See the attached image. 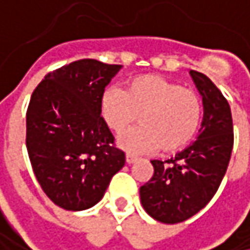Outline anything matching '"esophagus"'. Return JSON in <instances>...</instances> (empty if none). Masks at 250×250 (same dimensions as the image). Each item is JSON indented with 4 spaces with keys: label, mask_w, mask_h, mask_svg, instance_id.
I'll use <instances>...</instances> for the list:
<instances>
[{
    "label": "esophagus",
    "mask_w": 250,
    "mask_h": 250,
    "mask_svg": "<svg viewBox=\"0 0 250 250\" xmlns=\"http://www.w3.org/2000/svg\"><path fill=\"white\" fill-rule=\"evenodd\" d=\"M125 159H126V164H134V162L138 161V158H136V156H134V155H129V153L125 156Z\"/></svg>",
    "instance_id": "1"
}]
</instances>
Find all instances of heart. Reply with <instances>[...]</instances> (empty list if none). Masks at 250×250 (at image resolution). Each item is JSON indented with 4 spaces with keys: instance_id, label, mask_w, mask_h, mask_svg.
Here are the masks:
<instances>
[{
    "instance_id": "heart-1",
    "label": "heart",
    "mask_w": 250,
    "mask_h": 250,
    "mask_svg": "<svg viewBox=\"0 0 250 250\" xmlns=\"http://www.w3.org/2000/svg\"><path fill=\"white\" fill-rule=\"evenodd\" d=\"M101 114L114 132H122L139 117L141 126L118 136V145L131 153L161 148L173 153L195 138L202 121L199 95L156 74L139 75L125 91L108 88L101 98Z\"/></svg>"
}]
</instances>
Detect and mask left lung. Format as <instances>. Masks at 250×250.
Returning <instances> with one entry per match:
<instances>
[{
    "label": "left lung",
    "mask_w": 250,
    "mask_h": 250,
    "mask_svg": "<svg viewBox=\"0 0 250 250\" xmlns=\"http://www.w3.org/2000/svg\"><path fill=\"white\" fill-rule=\"evenodd\" d=\"M202 97L204 118L198 139L168 161H151L153 176L139 189L148 215L179 223L204 209L216 193L233 148V124L228 101L206 75L189 71Z\"/></svg>",
    "instance_id": "obj_1"
}]
</instances>
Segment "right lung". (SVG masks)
I'll return each instance as SVG.
<instances>
[{
	"label": "right lung",
	"mask_w": 250,
	"mask_h": 250,
	"mask_svg": "<svg viewBox=\"0 0 250 250\" xmlns=\"http://www.w3.org/2000/svg\"><path fill=\"white\" fill-rule=\"evenodd\" d=\"M122 65L81 60L49 72L32 92L27 149L37 181L65 210H83L102 199L125 153L101 116L105 86Z\"/></svg>",
	"instance_id": "1"
}]
</instances>
